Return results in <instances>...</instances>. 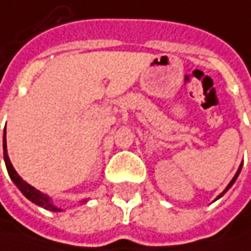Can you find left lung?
Listing matches in <instances>:
<instances>
[{
  "mask_svg": "<svg viewBox=\"0 0 251 251\" xmlns=\"http://www.w3.org/2000/svg\"><path fill=\"white\" fill-rule=\"evenodd\" d=\"M240 169H242V165H240L239 169H238V172H236V175L233 176V178H232V180H231V183L228 184V187H226V190H224V191H223V192H221V194H220L219 197H217V199H219V198L223 197V195H224V194H226V191H228V190H229V188H231V187H232L233 183H235V181H236V178H238V176H239V173H240Z\"/></svg>",
  "mask_w": 251,
  "mask_h": 251,
  "instance_id": "left-lung-1",
  "label": "left lung"
}]
</instances>
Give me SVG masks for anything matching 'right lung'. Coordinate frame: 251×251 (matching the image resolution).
Instances as JSON below:
<instances>
[{
    "instance_id": "add662e5",
    "label": "right lung",
    "mask_w": 251,
    "mask_h": 251,
    "mask_svg": "<svg viewBox=\"0 0 251 251\" xmlns=\"http://www.w3.org/2000/svg\"><path fill=\"white\" fill-rule=\"evenodd\" d=\"M4 161L5 165H6V170H8V175L11 177V180L13 183L16 184V187H18L20 192L25 195L28 201H31L32 203L38 204L41 207H44V209H47V210L50 211H61V209L59 207H56L52 202H50V198L45 195V194H42L38 190H35L34 187H31L30 184H27L20 177V176L16 173V170L13 169L12 166L11 161H9V156H8V151H6V132H4ZM83 202H86V201H83Z\"/></svg>"
}]
</instances>
